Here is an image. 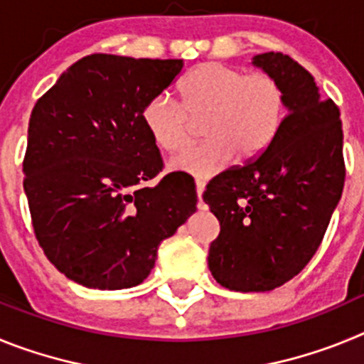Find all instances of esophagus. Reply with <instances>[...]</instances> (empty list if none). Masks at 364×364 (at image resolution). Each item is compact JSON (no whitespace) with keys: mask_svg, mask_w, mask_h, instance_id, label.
<instances>
[{"mask_svg":"<svg viewBox=\"0 0 364 364\" xmlns=\"http://www.w3.org/2000/svg\"><path fill=\"white\" fill-rule=\"evenodd\" d=\"M204 188H205L204 180H197V197H198V200H202V193H204Z\"/></svg>","mask_w":364,"mask_h":364,"instance_id":"esophagus-1","label":"esophagus"}]
</instances>
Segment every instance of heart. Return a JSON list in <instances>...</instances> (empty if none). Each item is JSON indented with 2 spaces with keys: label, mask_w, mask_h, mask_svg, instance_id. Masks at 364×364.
<instances>
[{
  "label": "heart",
  "mask_w": 364,
  "mask_h": 364,
  "mask_svg": "<svg viewBox=\"0 0 364 364\" xmlns=\"http://www.w3.org/2000/svg\"><path fill=\"white\" fill-rule=\"evenodd\" d=\"M182 104L166 92L142 107V124L160 149L176 153L189 144L193 120L205 140L171 160L173 171L208 178L235 160L255 159L277 138L286 120V91L269 74L204 63L180 83Z\"/></svg>",
  "instance_id": "obj_1"
}]
</instances>
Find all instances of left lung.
<instances>
[{"label":"left lung","mask_w":364,"mask_h":364,"mask_svg":"<svg viewBox=\"0 0 364 364\" xmlns=\"http://www.w3.org/2000/svg\"><path fill=\"white\" fill-rule=\"evenodd\" d=\"M252 63L286 91V120L257 160L220 173L202 198L220 222L208 266L233 291H269L315 255L345 186L339 109L315 80L282 53Z\"/></svg>","instance_id":"8db88e82"}]
</instances>
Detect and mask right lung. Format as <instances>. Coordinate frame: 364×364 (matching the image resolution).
I'll return each mask as SVG.
<instances>
[{"instance_id": "1", "label": "right lung", "mask_w": 364, "mask_h": 364, "mask_svg": "<svg viewBox=\"0 0 364 364\" xmlns=\"http://www.w3.org/2000/svg\"><path fill=\"white\" fill-rule=\"evenodd\" d=\"M182 67V60L91 54L32 109L25 195L41 250L70 281L96 290L140 284L160 242L197 211L188 178L169 173L147 186L162 156L140 114Z\"/></svg>"}]
</instances>
